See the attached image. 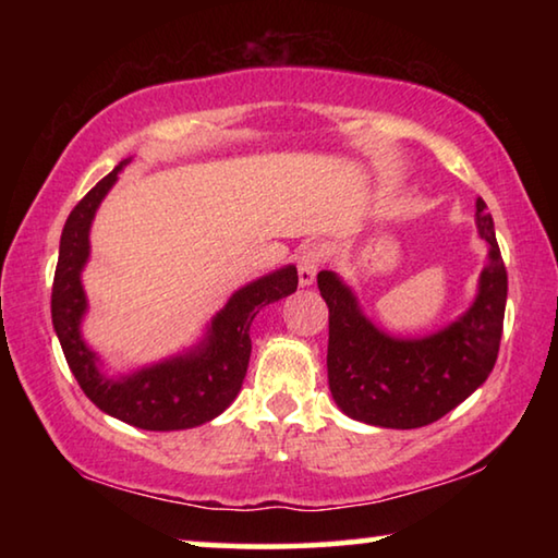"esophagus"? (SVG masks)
<instances>
[{
	"mask_svg": "<svg viewBox=\"0 0 558 558\" xmlns=\"http://www.w3.org/2000/svg\"><path fill=\"white\" fill-rule=\"evenodd\" d=\"M323 248H317V245H307V248L300 251V258H298V278H300V286L307 288L313 286V280L317 276L319 266H323Z\"/></svg>",
	"mask_w": 558,
	"mask_h": 558,
	"instance_id": "34e87169",
	"label": "esophagus"
}]
</instances>
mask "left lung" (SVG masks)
I'll use <instances>...</instances> for the list:
<instances>
[{
	"mask_svg": "<svg viewBox=\"0 0 558 558\" xmlns=\"http://www.w3.org/2000/svg\"><path fill=\"white\" fill-rule=\"evenodd\" d=\"M475 221L489 245L477 298L465 315L436 335H384L362 315L354 292L335 272L317 276L319 295L329 307V391L349 418L381 428H421L485 384L502 339L507 268L483 199H477Z\"/></svg>",
	"mask_w": 558,
	"mask_h": 558,
	"instance_id": "left-lung-1",
	"label": "left lung"
}]
</instances>
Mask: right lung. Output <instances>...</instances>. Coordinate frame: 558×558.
<instances>
[{"label":"right lung","mask_w":558,"mask_h":558,"mask_svg":"<svg viewBox=\"0 0 558 558\" xmlns=\"http://www.w3.org/2000/svg\"><path fill=\"white\" fill-rule=\"evenodd\" d=\"M125 165L128 159L102 177L65 219L51 290L53 329L75 381L100 411L143 430L194 428L223 413L239 396L248 372L253 317L260 307L298 290V270L286 266L233 292L214 317L204 342L189 354L110 379L100 372L96 352L81 339V319L86 313L81 270L90 253L93 216Z\"/></svg>","instance_id":"right-lung-1"}]
</instances>
